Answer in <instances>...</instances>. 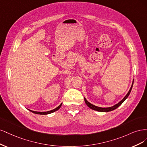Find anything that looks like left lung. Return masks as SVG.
Instances as JSON below:
<instances>
[{
  "instance_id": "1",
  "label": "left lung",
  "mask_w": 147,
  "mask_h": 147,
  "mask_svg": "<svg viewBox=\"0 0 147 147\" xmlns=\"http://www.w3.org/2000/svg\"><path fill=\"white\" fill-rule=\"evenodd\" d=\"M133 83H134V80H133V81H132V86H131V88H130V90H129L128 93H127L126 95L123 98L122 100H121L118 104H117V105H115V106H112V107H100L96 106H94V105H93L92 104L90 103V102L87 100V99H86V98H84L85 102H86V105H87L90 108L92 109H93V110H94V111H99V112H109V111H113V110H115V109H117V107H119V106L121 105V104L126 100V99L127 97H128V96L129 95V94H130V93H131V89H132V86H133Z\"/></svg>"
}]
</instances>
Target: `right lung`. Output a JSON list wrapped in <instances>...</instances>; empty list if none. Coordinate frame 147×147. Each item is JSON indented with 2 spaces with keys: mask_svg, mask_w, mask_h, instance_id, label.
Masks as SVG:
<instances>
[{
  "mask_svg": "<svg viewBox=\"0 0 147 147\" xmlns=\"http://www.w3.org/2000/svg\"><path fill=\"white\" fill-rule=\"evenodd\" d=\"M61 105H62V103L61 104V105L60 106H59L57 107H56L55 109H54L53 110H51V111H47V112H36V111H31V110H29L30 112L34 113H36V114H40V115H47V114H49V113H51L53 112H54L55 111L59 110V109L60 108Z\"/></svg>",
  "mask_w": 147,
  "mask_h": 147,
  "instance_id": "1",
  "label": "right lung"
}]
</instances>
